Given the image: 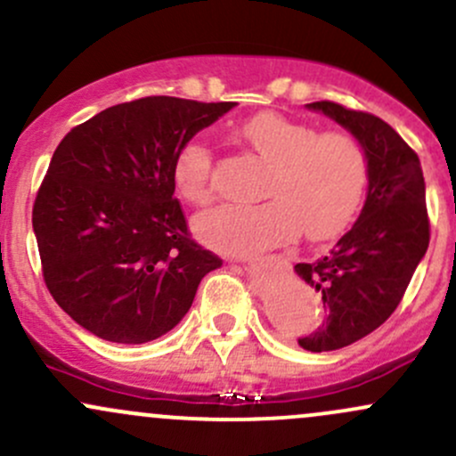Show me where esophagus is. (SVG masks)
<instances>
[{"label": "esophagus", "mask_w": 456, "mask_h": 456, "mask_svg": "<svg viewBox=\"0 0 456 456\" xmlns=\"http://www.w3.org/2000/svg\"><path fill=\"white\" fill-rule=\"evenodd\" d=\"M240 259H244V257H240Z\"/></svg>", "instance_id": "34e87169"}]
</instances>
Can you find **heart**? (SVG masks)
<instances>
[{
  "label": "heart",
  "instance_id": "1",
  "mask_svg": "<svg viewBox=\"0 0 456 456\" xmlns=\"http://www.w3.org/2000/svg\"><path fill=\"white\" fill-rule=\"evenodd\" d=\"M233 136L268 162L257 205L224 203L194 220L208 247L248 255L303 233L329 240L342 233L366 197L370 164L357 136L342 129L316 132L309 123L277 112H259ZM214 155L201 140H188L173 159L179 197L203 208L214 199Z\"/></svg>",
  "mask_w": 456,
  "mask_h": 456
}]
</instances>
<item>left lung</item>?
I'll list each match as a JSON object with an SVG mask.
<instances>
[{"instance_id": "8db88e82", "label": "left lung", "mask_w": 456, "mask_h": 456, "mask_svg": "<svg viewBox=\"0 0 456 456\" xmlns=\"http://www.w3.org/2000/svg\"><path fill=\"white\" fill-rule=\"evenodd\" d=\"M368 153V197L357 223L324 257L297 264L298 277L322 294L324 320L301 335L309 353L366 338L396 312L431 240L427 190L418 153L383 118L335 102H314Z\"/></svg>"}]
</instances>
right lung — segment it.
<instances>
[{"mask_svg":"<svg viewBox=\"0 0 456 456\" xmlns=\"http://www.w3.org/2000/svg\"><path fill=\"white\" fill-rule=\"evenodd\" d=\"M233 106L142 97L60 140L32 227L45 285L79 327L108 342L144 344L186 316L223 259L190 236L173 159Z\"/></svg>","mask_w":456,"mask_h":456,"instance_id":"1","label":"right lung"}]
</instances>
